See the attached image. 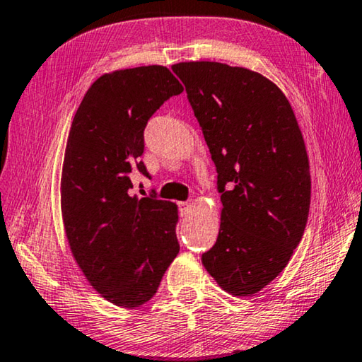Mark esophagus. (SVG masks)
I'll return each instance as SVG.
<instances>
[{
    "instance_id": "34e87169",
    "label": "esophagus",
    "mask_w": 362,
    "mask_h": 362,
    "mask_svg": "<svg viewBox=\"0 0 362 362\" xmlns=\"http://www.w3.org/2000/svg\"><path fill=\"white\" fill-rule=\"evenodd\" d=\"M189 207H192V204L189 203H179V209H180L182 216H187V214L189 212Z\"/></svg>"
}]
</instances>
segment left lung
Masks as SVG:
<instances>
[{
	"label": "left lung",
	"instance_id": "8db88e82",
	"mask_svg": "<svg viewBox=\"0 0 362 362\" xmlns=\"http://www.w3.org/2000/svg\"><path fill=\"white\" fill-rule=\"evenodd\" d=\"M222 193L217 241L201 260L231 296L262 291L302 241L311 177L289 100L260 73L218 62H180Z\"/></svg>",
	"mask_w": 362,
	"mask_h": 362
}]
</instances>
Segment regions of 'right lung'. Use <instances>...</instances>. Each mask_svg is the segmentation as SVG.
<instances>
[{
    "label": "right lung",
    "mask_w": 362,
    "mask_h": 362,
    "mask_svg": "<svg viewBox=\"0 0 362 362\" xmlns=\"http://www.w3.org/2000/svg\"><path fill=\"white\" fill-rule=\"evenodd\" d=\"M183 86L161 65L97 78L73 118L66 140L60 204L78 267L103 298L136 308L155 296L180 250L177 206L131 196V173L148 177L144 129Z\"/></svg>",
    "instance_id": "obj_1"
}]
</instances>
